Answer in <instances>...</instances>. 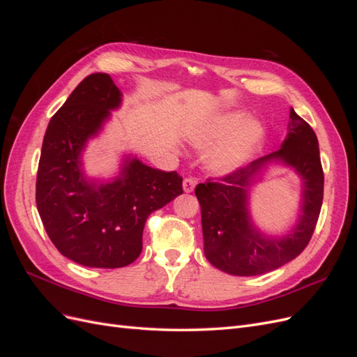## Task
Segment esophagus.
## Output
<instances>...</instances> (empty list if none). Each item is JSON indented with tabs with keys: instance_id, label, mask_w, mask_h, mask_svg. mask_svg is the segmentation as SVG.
<instances>
[{
	"instance_id": "1",
	"label": "esophagus",
	"mask_w": 357,
	"mask_h": 357,
	"mask_svg": "<svg viewBox=\"0 0 357 357\" xmlns=\"http://www.w3.org/2000/svg\"><path fill=\"white\" fill-rule=\"evenodd\" d=\"M195 185H197V180L195 178H185V181H183V190H185L186 193H190L193 192V189H195Z\"/></svg>"
}]
</instances>
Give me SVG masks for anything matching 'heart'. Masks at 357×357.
Returning a JSON list of instances; mask_svg holds the SVG:
<instances>
[{
	"label": "heart",
	"mask_w": 357,
	"mask_h": 357,
	"mask_svg": "<svg viewBox=\"0 0 357 357\" xmlns=\"http://www.w3.org/2000/svg\"><path fill=\"white\" fill-rule=\"evenodd\" d=\"M190 139L201 150L215 146L207 160L208 168L228 176L253 156L264 139V128L244 112H225L193 129Z\"/></svg>",
	"instance_id": "1"
}]
</instances>
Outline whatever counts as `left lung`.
<instances>
[{"label":"left lung","instance_id":"left-lung-1","mask_svg":"<svg viewBox=\"0 0 357 357\" xmlns=\"http://www.w3.org/2000/svg\"><path fill=\"white\" fill-rule=\"evenodd\" d=\"M269 163H283L303 180L298 223L280 237L259 231L248 207L250 190ZM323 183L317 137L291 109L287 135L278 150L219 181L207 180L197 186L205 257L220 271L241 277L261 275L294 261L314 232L323 201Z\"/></svg>","mask_w":357,"mask_h":357}]
</instances>
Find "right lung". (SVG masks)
<instances>
[{
  "label": "right lung",
  "instance_id": "obj_1",
  "mask_svg": "<svg viewBox=\"0 0 357 357\" xmlns=\"http://www.w3.org/2000/svg\"><path fill=\"white\" fill-rule=\"evenodd\" d=\"M121 104L110 75L91 74L53 114L43 139L36 188L41 222L61 255L89 268L132 264L143 250L149 215L183 193L176 171L147 167L131 155L112 180L86 176L84 149Z\"/></svg>",
  "mask_w": 357,
  "mask_h": 357
}]
</instances>
